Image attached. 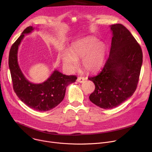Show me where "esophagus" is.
Segmentation results:
<instances>
[{
  "label": "esophagus",
  "mask_w": 152,
  "mask_h": 152,
  "mask_svg": "<svg viewBox=\"0 0 152 152\" xmlns=\"http://www.w3.org/2000/svg\"><path fill=\"white\" fill-rule=\"evenodd\" d=\"M85 80V78L84 77H78L77 81V82L80 83H82L84 82V81Z\"/></svg>",
  "instance_id": "34e87169"
}]
</instances>
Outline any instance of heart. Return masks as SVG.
<instances>
[{
    "label": "heart",
    "mask_w": 152,
    "mask_h": 152,
    "mask_svg": "<svg viewBox=\"0 0 152 152\" xmlns=\"http://www.w3.org/2000/svg\"><path fill=\"white\" fill-rule=\"evenodd\" d=\"M106 47L97 39L87 37L74 42L68 50L61 53L62 62L69 71L78 67L77 60H82L83 68L88 71H95L102 66L105 55Z\"/></svg>",
    "instance_id": "1"
}]
</instances>
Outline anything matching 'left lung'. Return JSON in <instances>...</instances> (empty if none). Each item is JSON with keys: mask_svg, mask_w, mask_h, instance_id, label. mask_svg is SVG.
I'll use <instances>...</instances> for the list:
<instances>
[{"mask_svg": "<svg viewBox=\"0 0 152 152\" xmlns=\"http://www.w3.org/2000/svg\"><path fill=\"white\" fill-rule=\"evenodd\" d=\"M110 28L113 37L109 57L101 72L88 77L95 86L90 100L104 109L115 108L133 95L143 58L140 45L124 26L116 24Z\"/></svg>", "mask_w": 152, "mask_h": 152, "instance_id": "8db88e82", "label": "left lung"}]
</instances>
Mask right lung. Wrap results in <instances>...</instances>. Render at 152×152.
Instances as JSON below:
<instances>
[{
	"mask_svg": "<svg viewBox=\"0 0 152 152\" xmlns=\"http://www.w3.org/2000/svg\"><path fill=\"white\" fill-rule=\"evenodd\" d=\"M34 28L27 27L12 45L9 52V65L13 87L18 97L29 108L47 111L57 107L65 97L66 87L76 80L75 75L66 76L55 70L51 76L41 84L29 82L23 74L18 65V46L25 34L31 33Z\"/></svg>",
	"mask_w": 152,
	"mask_h": 152,
	"instance_id": "obj_1",
	"label": "right lung"
}]
</instances>
